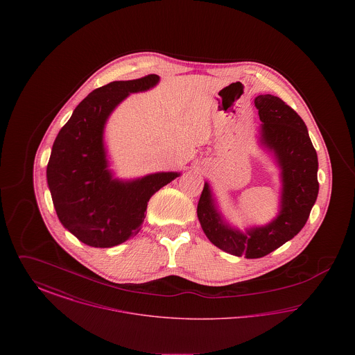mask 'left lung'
Returning a JSON list of instances; mask_svg holds the SVG:
<instances>
[{"label": "left lung", "instance_id": "1", "mask_svg": "<svg viewBox=\"0 0 355 355\" xmlns=\"http://www.w3.org/2000/svg\"><path fill=\"white\" fill-rule=\"evenodd\" d=\"M254 103L262 121L261 141L275 153L282 169L279 216L269 225L243 234L223 223L207 184L203 186L197 206L198 220L210 242L226 253L246 258L265 257L297 236L320 190L318 157L304 119L286 102L271 94L258 96Z\"/></svg>", "mask_w": 355, "mask_h": 355}]
</instances>
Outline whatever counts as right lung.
Returning a JSON list of instances; mask_svg holds the SVG:
<instances>
[{"mask_svg":"<svg viewBox=\"0 0 355 355\" xmlns=\"http://www.w3.org/2000/svg\"><path fill=\"white\" fill-rule=\"evenodd\" d=\"M157 74L114 81L93 90L74 109L57 135L46 177L58 220L92 248H113L141 230L153 194L178 173H155L132 182L112 178L106 169L105 122L129 93L148 90Z\"/></svg>","mask_w":355,"mask_h":355,"instance_id":"add662e5","label":"right lung"}]
</instances>
